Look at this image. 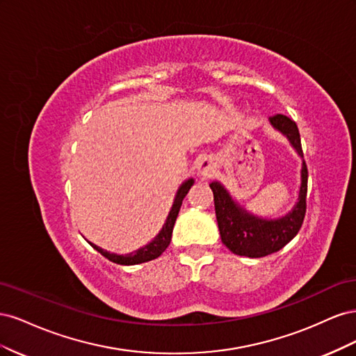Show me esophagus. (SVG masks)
<instances>
[{"mask_svg":"<svg viewBox=\"0 0 356 356\" xmlns=\"http://www.w3.org/2000/svg\"><path fill=\"white\" fill-rule=\"evenodd\" d=\"M213 169H215V163H213L212 157L203 156V157L199 159V161H197V172H199V175H202L203 178L211 177V175L213 174Z\"/></svg>","mask_w":356,"mask_h":356,"instance_id":"esophagus-1","label":"esophagus"}]
</instances>
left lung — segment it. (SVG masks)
Wrapping results in <instances>:
<instances>
[{"label":"left lung","mask_w":356,"mask_h":356,"mask_svg":"<svg viewBox=\"0 0 356 356\" xmlns=\"http://www.w3.org/2000/svg\"><path fill=\"white\" fill-rule=\"evenodd\" d=\"M270 123L289 139L291 145L303 157L300 132L296 122L284 114H276L270 117ZM209 187L213 193L215 215H217L221 242L236 255L260 258L277 252L294 238L305 221L307 196L306 161H303V166H301L298 202L293 212H289L281 220H263L250 215L232 200L229 193L224 190L220 182H211Z\"/></svg>","instance_id":"left-lung-1"}]
</instances>
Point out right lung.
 <instances>
[{
  "mask_svg": "<svg viewBox=\"0 0 356 356\" xmlns=\"http://www.w3.org/2000/svg\"><path fill=\"white\" fill-rule=\"evenodd\" d=\"M193 186V179H188L187 182H184L182 184L177 193V197H175V202L174 204H172V209L168 215V220L163 225V229H161V232L156 236V239L149 242L147 246L141 248V250H138L132 254H127V255H117V254H111V252H106L104 251L102 248L96 246L93 243H90L96 251L101 252L105 258H108L110 261L115 263V264H122V266H134V264H139V263H145V261H149V260H154V258H157L159 255L163 254V251L166 250V248L169 246L170 243V238H172V230H174V225H175V221H177V217H178V212H179V208H181V203L182 200H184L186 195L188 193L190 187Z\"/></svg>",
  "mask_w": 356,
  "mask_h": 356,
  "instance_id": "obj_1",
  "label": "right lung"
}]
</instances>
